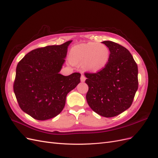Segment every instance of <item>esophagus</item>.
Segmentation results:
<instances>
[{"label": "esophagus", "instance_id": "1", "mask_svg": "<svg viewBox=\"0 0 158 158\" xmlns=\"http://www.w3.org/2000/svg\"><path fill=\"white\" fill-rule=\"evenodd\" d=\"M80 80H81V82H85V76H84V74H82V75H81Z\"/></svg>", "mask_w": 158, "mask_h": 158}]
</instances>
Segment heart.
<instances>
[{"label": "heart", "instance_id": "b5f03b06", "mask_svg": "<svg viewBox=\"0 0 158 158\" xmlns=\"http://www.w3.org/2000/svg\"><path fill=\"white\" fill-rule=\"evenodd\" d=\"M110 58L108 47L99 43L88 42L73 47L70 59L73 64H82L84 70L98 73L107 65Z\"/></svg>", "mask_w": 158, "mask_h": 158}]
</instances>
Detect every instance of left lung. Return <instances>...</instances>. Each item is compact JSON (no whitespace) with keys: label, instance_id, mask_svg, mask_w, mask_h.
I'll return each mask as SVG.
<instances>
[{"label":"left lung","instance_id":"obj_1","mask_svg":"<svg viewBox=\"0 0 158 158\" xmlns=\"http://www.w3.org/2000/svg\"><path fill=\"white\" fill-rule=\"evenodd\" d=\"M110 58L107 65L96 73H84L88 85L86 100L94 112L113 117L131 107L138 88V66L125 47L104 41Z\"/></svg>","mask_w":158,"mask_h":158}]
</instances>
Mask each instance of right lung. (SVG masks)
<instances>
[{"label":"right lung","mask_w":158,"mask_h":158,"mask_svg":"<svg viewBox=\"0 0 158 158\" xmlns=\"http://www.w3.org/2000/svg\"><path fill=\"white\" fill-rule=\"evenodd\" d=\"M72 41L32 50L17 65L14 92L21 109L33 118L44 121L58 115L68 93L80 82L78 73L59 74Z\"/></svg>","instance_id":"right-lung-1"}]
</instances>
